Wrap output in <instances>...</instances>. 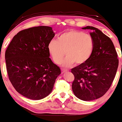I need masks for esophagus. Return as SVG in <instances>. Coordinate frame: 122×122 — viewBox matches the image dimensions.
<instances>
[{
  "label": "esophagus",
  "instance_id": "34e87169",
  "mask_svg": "<svg viewBox=\"0 0 122 122\" xmlns=\"http://www.w3.org/2000/svg\"><path fill=\"white\" fill-rule=\"evenodd\" d=\"M61 71H62V73H64V72L68 71L67 70V69H61Z\"/></svg>",
  "mask_w": 122,
  "mask_h": 122
}]
</instances>
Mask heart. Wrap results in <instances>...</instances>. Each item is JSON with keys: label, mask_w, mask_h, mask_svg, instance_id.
<instances>
[{"label": "heart", "mask_w": 122, "mask_h": 122, "mask_svg": "<svg viewBox=\"0 0 122 122\" xmlns=\"http://www.w3.org/2000/svg\"><path fill=\"white\" fill-rule=\"evenodd\" d=\"M94 49L92 37L85 32L72 30L62 33L57 40L49 42L48 49L56 64H60L64 56L67 55L61 62L64 67H69L85 63L92 56Z\"/></svg>", "instance_id": "heart-1"}]
</instances>
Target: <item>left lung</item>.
<instances>
[{
	"label": "left lung",
	"instance_id": "8db88e82",
	"mask_svg": "<svg viewBox=\"0 0 122 122\" xmlns=\"http://www.w3.org/2000/svg\"><path fill=\"white\" fill-rule=\"evenodd\" d=\"M82 29L93 30L90 35L93 39L94 49L85 63L71 69L75 76L72 89L79 99L92 101L102 97L110 88L118 68L119 60L109 37L93 26Z\"/></svg>",
	"mask_w": 122,
	"mask_h": 122
}]
</instances>
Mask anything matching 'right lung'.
<instances>
[{"label":"right lung","instance_id":"1","mask_svg":"<svg viewBox=\"0 0 122 122\" xmlns=\"http://www.w3.org/2000/svg\"><path fill=\"white\" fill-rule=\"evenodd\" d=\"M54 36L50 26L30 28L17 33L7 49L9 80L16 91L26 98L39 100L47 97L61 73L49 58L48 45Z\"/></svg>","mask_w":122,"mask_h":122}]
</instances>
